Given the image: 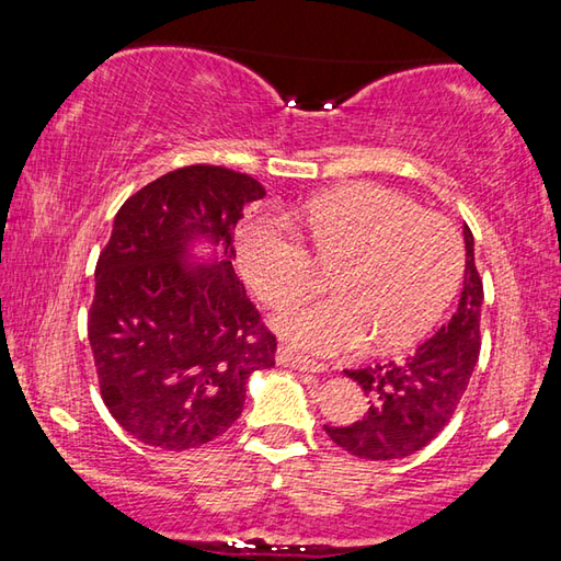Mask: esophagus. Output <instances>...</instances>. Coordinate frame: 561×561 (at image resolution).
Returning <instances> with one entry per match:
<instances>
[{
	"label": "esophagus",
	"instance_id": "obj_1",
	"mask_svg": "<svg viewBox=\"0 0 561 561\" xmlns=\"http://www.w3.org/2000/svg\"><path fill=\"white\" fill-rule=\"evenodd\" d=\"M277 364L289 366V368H294V371H309V374H324L327 371L324 364H319V360H311L307 356L294 354L289 346L277 348Z\"/></svg>",
	"mask_w": 561,
	"mask_h": 561
}]
</instances>
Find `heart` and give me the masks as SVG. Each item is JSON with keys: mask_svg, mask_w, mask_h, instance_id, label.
<instances>
[{"mask_svg": "<svg viewBox=\"0 0 561 561\" xmlns=\"http://www.w3.org/2000/svg\"><path fill=\"white\" fill-rule=\"evenodd\" d=\"M304 227L317 260L336 267V294L297 301L274 317V329L299 351L339 356L371 339L381 348L413 344L440 319L460 284L458 230L393 190H331L304 207ZM240 262L270 307L301 297L317 282L307 247L274 215L244 227Z\"/></svg>", "mask_w": 561, "mask_h": 561, "instance_id": "obj_1", "label": "heart"}]
</instances>
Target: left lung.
I'll return each mask as SVG.
<instances>
[{
    "instance_id": "1",
    "label": "left lung",
    "mask_w": 561,
    "mask_h": 561,
    "mask_svg": "<svg viewBox=\"0 0 561 561\" xmlns=\"http://www.w3.org/2000/svg\"><path fill=\"white\" fill-rule=\"evenodd\" d=\"M465 277L455 314L413 354L388 364L346 371L364 388L368 408L348 425H324L339 448L366 460H398L428 445L468 391L480 356L482 282L474 240L462 225Z\"/></svg>"
}]
</instances>
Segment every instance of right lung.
<instances>
[{
    "instance_id": "obj_1",
    "label": "right lung",
    "mask_w": 561,
    "mask_h": 561,
    "mask_svg": "<svg viewBox=\"0 0 561 561\" xmlns=\"http://www.w3.org/2000/svg\"><path fill=\"white\" fill-rule=\"evenodd\" d=\"M257 180L217 165L165 173L128 197L96 264L89 341L103 403L133 438L190 450L240 417L274 339L232 270Z\"/></svg>"
}]
</instances>
